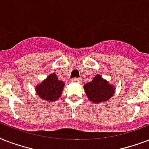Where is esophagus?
Returning a JSON list of instances; mask_svg holds the SVG:
<instances>
[{
  "instance_id": "34e87169",
  "label": "esophagus",
  "mask_w": 149,
  "mask_h": 149,
  "mask_svg": "<svg viewBox=\"0 0 149 149\" xmlns=\"http://www.w3.org/2000/svg\"><path fill=\"white\" fill-rule=\"evenodd\" d=\"M72 82H73V83H79L80 79H78V78H74V79H72Z\"/></svg>"
}]
</instances>
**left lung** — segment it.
Masks as SVG:
<instances>
[{
  "instance_id": "8db88e82",
  "label": "left lung",
  "mask_w": 149,
  "mask_h": 149,
  "mask_svg": "<svg viewBox=\"0 0 149 149\" xmlns=\"http://www.w3.org/2000/svg\"><path fill=\"white\" fill-rule=\"evenodd\" d=\"M86 97L95 104L107 101L115 93V86L107 82L100 74H97L90 83L84 86Z\"/></svg>"
}]
</instances>
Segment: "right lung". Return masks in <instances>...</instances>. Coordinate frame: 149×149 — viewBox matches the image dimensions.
Instances as JSON below:
<instances>
[{
	"instance_id": "obj_1",
	"label": "right lung",
	"mask_w": 149,
	"mask_h": 149,
	"mask_svg": "<svg viewBox=\"0 0 149 149\" xmlns=\"http://www.w3.org/2000/svg\"><path fill=\"white\" fill-rule=\"evenodd\" d=\"M64 86V82L58 80L56 73L53 72L36 85V91L41 99L48 102H54L61 97Z\"/></svg>"
}]
</instances>
